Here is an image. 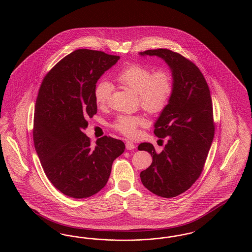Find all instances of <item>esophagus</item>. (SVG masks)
I'll return each mask as SVG.
<instances>
[{
  "instance_id": "obj_1",
  "label": "esophagus",
  "mask_w": 252,
  "mask_h": 252,
  "mask_svg": "<svg viewBox=\"0 0 252 252\" xmlns=\"http://www.w3.org/2000/svg\"><path fill=\"white\" fill-rule=\"evenodd\" d=\"M136 147V145L133 144L132 142H126V148L127 149V150H132V149H134Z\"/></svg>"
}]
</instances>
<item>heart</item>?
<instances>
[{
    "instance_id": "b5f03b06",
    "label": "heart",
    "mask_w": 252,
    "mask_h": 252,
    "mask_svg": "<svg viewBox=\"0 0 252 252\" xmlns=\"http://www.w3.org/2000/svg\"><path fill=\"white\" fill-rule=\"evenodd\" d=\"M116 81L138 96L139 104L151 114H158L167 107L174 92V79L168 70H154L141 64H130L117 73ZM112 86L100 81L94 88V96L98 107H105L109 101ZM146 125L142 115H121L113 127L126 137H135L138 127Z\"/></svg>"
}]
</instances>
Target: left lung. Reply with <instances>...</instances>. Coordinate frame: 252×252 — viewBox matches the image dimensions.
Masks as SVG:
<instances>
[{
	"label": "left lung",
	"mask_w": 252,
	"mask_h": 252,
	"mask_svg": "<svg viewBox=\"0 0 252 252\" xmlns=\"http://www.w3.org/2000/svg\"><path fill=\"white\" fill-rule=\"evenodd\" d=\"M164 60L172 72L174 92L167 107L154 124L158 138H167L160 153L143 143L139 150L152 156V163L141 172L144 187L161 197H175L187 191L199 178L214 140L213 103L200 70L180 54L168 49L141 52Z\"/></svg>",
	"instance_id": "8db88e82"
}]
</instances>
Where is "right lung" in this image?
Listing matches in <instances>:
<instances>
[{"label": "right lung", "instance_id": "right-lung-1", "mask_svg": "<svg viewBox=\"0 0 252 252\" xmlns=\"http://www.w3.org/2000/svg\"><path fill=\"white\" fill-rule=\"evenodd\" d=\"M120 60L101 51L79 49L46 74L35 105L33 139L52 184L72 198L92 196L105 187L113 160L125 144L104 136L91 146L83 130L97 112L94 91L98 79Z\"/></svg>", "mask_w": 252, "mask_h": 252}]
</instances>
